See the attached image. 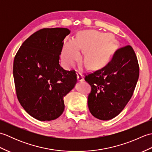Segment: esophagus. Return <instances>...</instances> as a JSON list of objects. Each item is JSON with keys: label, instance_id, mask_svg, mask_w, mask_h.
Returning <instances> with one entry per match:
<instances>
[{"label": "esophagus", "instance_id": "1", "mask_svg": "<svg viewBox=\"0 0 152 152\" xmlns=\"http://www.w3.org/2000/svg\"><path fill=\"white\" fill-rule=\"evenodd\" d=\"M77 79H78L79 82H82V81H83V80H84V78H83V75L80 72L77 73Z\"/></svg>", "mask_w": 152, "mask_h": 152}]
</instances>
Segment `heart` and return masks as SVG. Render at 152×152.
<instances>
[{"instance_id": "1", "label": "heart", "mask_w": 152, "mask_h": 152, "mask_svg": "<svg viewBox=\"0 0 152 152\" xmlns=\"http://www.w3.org/2000/svg\"><path fill=\"white\" fill-rule=\"evenodd\" d=\"M108 36L95 30L82 31L75 40H70L64 44L62 60L68 67L75 65L81 57L80 51H86L85 61L91 69H98L107 63L114 53L115 44L108 40Z\"/></svg>"}]
</instances>
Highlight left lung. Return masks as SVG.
Returning a JSON list of instances; mask_svg holds the SVG:
<instances>
[{
    "instance_id": "8db88e82",
    "label": "left lung",
    "mask_w": 152,
    "mask_h": 152,
    "mask_svg": "<svg viewBox=\"0 0 152 152\" xmlns=\"http://www.w3.org/2000/svg\"><path fill=\"white\" fill-rule=\"evenodd\" d=\"M139 77V66L131 46L117 50L101 69L89 74L85 80L91 87L88 104L91 114L101 120L117 116L129 101Z\"/></svg>"
}]
</instances>
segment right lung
<instances>
[{
    "label": "right lung",
    "mask_w": 152,
    "mask_h": 152,
    "mask_svg": "<svg viewBox=\"0 0 152 152\" xmlns=\"http://www.w3.org/2000/svg\"><path fill=\"white\" fill-rule=\"evenodd\" d=\"M66 28H42L28 37L16 53L13 66L16 94L22 107L39 121L59 118L63 98L77 82L74 70L59 64Z\"/></svg>",
    "instance_id": "obj_1"
}]
</instances>
